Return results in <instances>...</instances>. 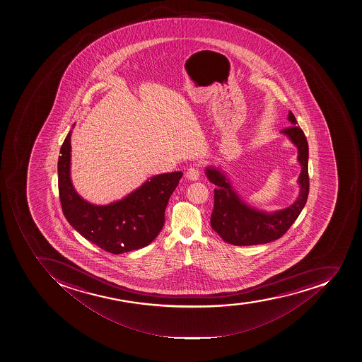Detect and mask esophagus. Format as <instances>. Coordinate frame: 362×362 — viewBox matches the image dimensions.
Wrapping results in <instances>:
<instances>
[{
  "label": "esophagus",
  "instance_id": "1",
  "mask_svg": "<svg viewBox=\"0 0 362 362\" xmlns=\"http://www.w3.org/2000/svg\"><path fill=\"white\" fill-rule=\"evenodd\" d=\"M185 175L189 180H197L199 176H200L199 167L197 165H191V167L187 168Z\"/></svg>",
  "mask_w": 362,
  "mask_h": 362
}]
</instances>
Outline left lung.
Returning a JSON list of instances; mask_svg holds the SVG:
<instances>
[{"label": "left lung", "instance_id": "obj_1", "mask_svg": "<svg viewBox=\"0 0 362 362\" xmlns=\"http://www.w3.org/2000/svg\"><path fill=\"white\" fill-rule=\"evenodd\" d=\"M288 119L293 126L282 129L281 132L286 134L298 148L302 173L298 180L300 194L296 202L286 209L274 214L252 209L240 200L223 173L216 170L215 168L206 169V176L216 185L214 191L215 204L210 219L212 230H215L226 243L234 245H254L280 239L304 208L310 189L308 144L304 132L297 126L296 117L291 112H289Z\"/></svg>", "mask_w": 362, "mask_h": 362}]
</instances>
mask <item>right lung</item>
<instances>
[{
	"mask_svg": "<svg viewBox=\"0 0 362 362\" xmlns=\"http://www.w3.org/2000/svg\"><path fill=\"white\" fill-rule=\"evenodd\" d=\"M71 132L60 147L58 189L64 216L83 238L103 250L119 255L150 245L165 225L168 201L182 173H162L147 180L132 194L108 206L84 201L69 177Z\"/></svg>",
	"mask_w": 362,
	"mask_h": 362,
	"instance_id": "obj_1",
	"label": "right lung"
}]
</instances>
